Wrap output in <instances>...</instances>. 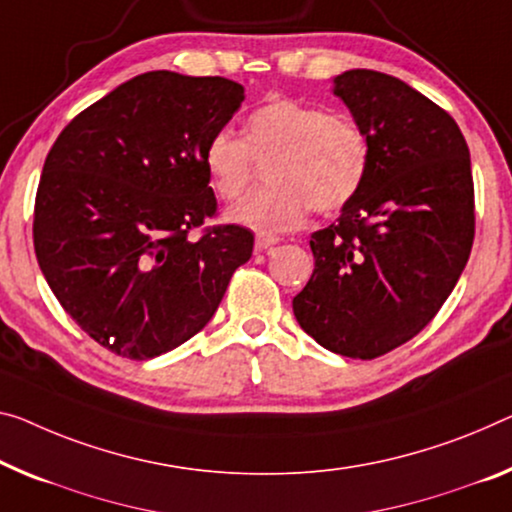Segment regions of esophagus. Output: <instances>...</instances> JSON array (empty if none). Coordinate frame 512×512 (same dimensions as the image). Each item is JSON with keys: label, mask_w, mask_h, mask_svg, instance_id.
<instances>
[{"label": "esophagus", "mask_w": 512, "mask_h": 512, "mask_svg": "<svg viewBox=\"0 0 512 512\" xmlns=\"http://www.w3.org/2000/svg\"><path fill=\"white\" fill-rule=\"evenodd\" d=\"M277 242H279L277 235H256L254 247H256V251H265V249H272Z\"/></svg>", "instance_id": "obj_1"}]
</instances>
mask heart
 I'll use <instances>...</instances> for the list:
<instances>
[{
  "label": "heart",
  "instance_id": "b5f03b06",
  "mask_svg": "<svg viewBox=\"0 0 512 512\" xmlns=\"http://www.w3.org/2000/svg\"><path fill=\"white\" fill-rule=\"evenodd\" d=\"M267 164L270 187L229 212V222L261 235L293 231L309 210L334 212L355 199L368 174L371 151L364 132L345 116L274 98L247 116L242 139L219 130L203 148L210 185L224 201H238Z\"/></svg>",
  "mask_w": 512,
  "mask_h": 512
}]
</instances>
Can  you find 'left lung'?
<instances>
[{"label": "left lung", "instance_id": "1", "mask_svg": "<svg viewBox=\"0 0 512 512\" xmlns=\"http://www.w3.org/2000/svg\"><path fill=\"white\" fill-rule=\"evenodd\" d=\"M371 151L355 199L311 233L316 267L293 311L322 348L375 359L421 332L458 283L474 242L467 141L451 116L398 77H334Z\"/></svg>", "mask_w": 512, "mask_h": 512}]
</instances>
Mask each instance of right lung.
<instances>
[{"instance_id":"right-lung-1","label":"right lung","mask_w":512,"mask_h":512,"mask_svg":"<svg viewBox=\"0 0 512 512\" xmlns=\"http://www.w3.org/2000/svg\"><path fill=\"white\" fill-rule=\"evenodd\" d=\"M245 89L224 77L151 70L70 121L45 157L34 249L59 304L102 348L153 359L215 316L254 233L217 210L203 148Z\"/></svg>"}]
</instances>
